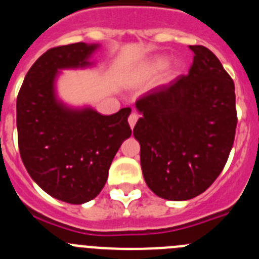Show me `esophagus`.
Returning <instances> with one entry per match:
<instances>
[{"label":"esophagus","instance_id":"esophagus-1","mask_svg":"<svg viewBox=\"0 0 259 259\" xmlns=\"http://www.w3.org/2000/svg\"><path fill=\"white\" fill-rule=\"evenodd\" d=\"M137 119H139V115H137L136 113L130 114V116H128V123H130L131 128L135 127V124H136V122H137Z\"/></svg>","mask_w":259,"mask_h":259}]
</instances>
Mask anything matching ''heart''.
<instances>
[{"instance_id":"b5f03b06","label":"heart","mask_w":259,"mask_h":259,"mask_svg":"<svg viewBox=\"0 0 259 259\" xmlns=\"http://www.w3.org/2000/svg\"><path fill=\"white\" fill-rule=\"evenodd\" d=\"M166 67V59L164 58H155L154 61L150 62V65L146 67L145 75L146 76H152V75L158 74L159 71H162ZM172 72V71H171Z\"/></svg>"}]
</instances>
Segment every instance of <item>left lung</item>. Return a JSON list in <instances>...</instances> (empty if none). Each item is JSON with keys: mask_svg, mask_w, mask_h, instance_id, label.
I'll use <instances>...</instances> for the list:
<instances>
[{"mask_svg": "<svg viewBox=\"0 0 259 259\" xmlns=\"http://www.w3.org/2000/svg\"><path fill=\"white\" fill-rule=\"evenodd\" d=\"M188 74L146 92L136 101L143 118L134 135L140 143L144 179L157 196L184 201L206 191L227 163L237 125L232 77L214 53L189 45Z\"/></svg>", "mask_w": 259, "mask_h": 259, "instance_id": "left-lung-1", "label": "left lung"}]
</instances>
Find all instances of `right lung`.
<instances>
[{"label": "right lung", "mask_w": 259, "mask_h": 259, "mask_svg": "<svg viewBox=\"0 0 259 259\" xmlns=\"http://www.w3.org/2000/svg\"><path fill=\"white\" fill-rule=\"evenodd\" d=\"M96 48L76 42L47 50L27 72L17 98L23 163L40 188L68 203H84L102 191L114 155L132 134L130 107L101 115L57 102L53 84L59 68L89 65Z\"/></svg>", "instance_id": "add662e5"}]
</instances>
